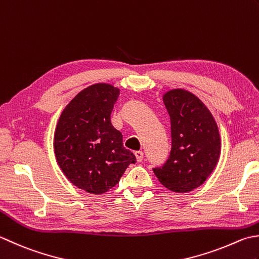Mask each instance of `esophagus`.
I'll use <instances>...</instances> for the list:
<instances>
[{"label": "esophagus", "mask_w": 259, "mask_h": 259, "mask_svg": "<svg viewBox=\"0 0 259 259\" xmlns=\"http://www.w3.org/2000/svg\"><path fill=\"white\" fill-rule=\"evenodd\" d=\"M135 156H136V158H137V160H138V161H141V160L144 159V153L141 150L135 151Z\"/></svg>", "instance_id": "34e87169"}]
</instances>
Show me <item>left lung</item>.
<instances>
[{"label": "left lung", "instance_id": "1", "mask_svg": "<svg viewBox=\"0 0 259 259\" xmlns=\"http://www.w3.org/2000/svg\"><path fill=\"white\" fill-rule=\"evenodd\" d=\"M163 101L170 118L171 149L166 163L153 170L167 189L185 193L203 184L215 168L219 130L209 109L189 91L170 90Z\"/></svg>", "mask_w": 259, "mask_h": 259}]
</instances>
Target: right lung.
Returning a JSON list of instances; mask_svg holds the SVG:
<instances>
[{"mask_svg":"<svg viewBox=\"0 0 259 259\" xmlns=\"http://www.w3.org/2000/svg\"><path fill=\"white\" fill-rule=\"evenodd\" d=\"M120 91L105 83L91 85L60 114L54 137L56 159L65 176L89 193L102 194L119 183L136 157L123 147L122 134L111 123Z\"/></svg>","mask_w":259,"mask_h":259,"instance_id":"add662e5","label":"right lung"}]
</instances>
